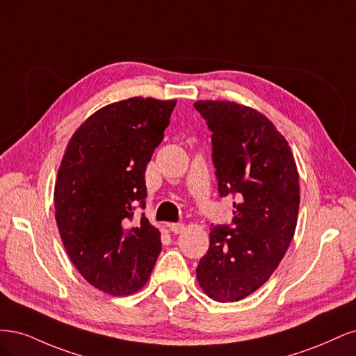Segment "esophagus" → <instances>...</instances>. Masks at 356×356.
Listing matches in <instances>:
<instances>
[{"instance_id":"1","label":"esophagus","mask_w":356,"mask_h":356,"mask_svg":"<svg viewBox=\"0 0 356 356\" xmlns=\"http://www.w3.org/2000/svg\"><path fill=\"white\" fill-rule=\"evenodd\" d=\"M169 229H170V232H172V233L179 234V233L184 232L186 225H184V224H181V222H172V224H169Z\"/></svg>"}]
</instances>
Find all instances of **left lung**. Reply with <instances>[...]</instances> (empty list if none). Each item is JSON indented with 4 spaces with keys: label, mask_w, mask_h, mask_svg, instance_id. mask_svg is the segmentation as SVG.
Returning a JSON list of instances; mask_svg holds the SVG:
<instances>
[{
    "label": "left lung",
    "mask_w": 356,
    "mask_h": 356,
    "mask_svg": "<svg viewBox=\"0 0 356 356\" xmlns=\"http://www.w3.org/2000/svg\"><path fill=\"white\" fill-rule=\"evenodd\" d=\"M212 132L220 196L233 203V227L217 225L196 276L220 303L239 301L264 285L293 241L298 218L297 165L285 136L251 106L197 101Z\"/></svg>",
    "instance_id": "obj_1"
}]
</instances>
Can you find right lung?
Here are the masks:
<instances>
[{
	"instance_id": "add662e5",
	"label": "right lung",
	"mask_w": 356,
	"mask_h": 356,
	"mask_svg": "<svg viewBox=\"0 0 356 356\" xmlns=\"http://www.w3.org/2000/svg\"><path fill=\"white\" fill-rule=\"evenodd\" d=\"M175 99L135 96L102 106L74 132L55 184V217L72 264L114 297L138 293L161 251L145 215V168L163 139Z\"/></svg>"
}]
</instances>
